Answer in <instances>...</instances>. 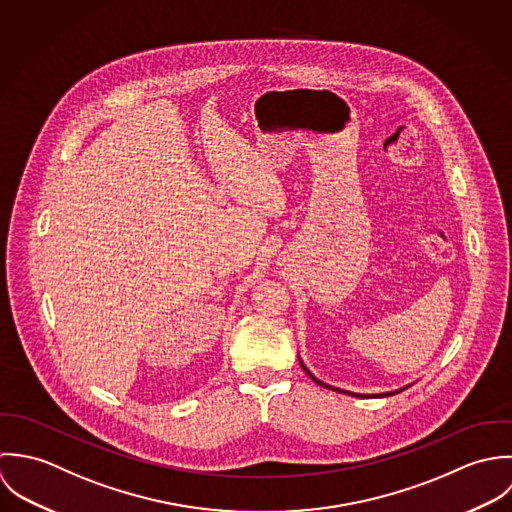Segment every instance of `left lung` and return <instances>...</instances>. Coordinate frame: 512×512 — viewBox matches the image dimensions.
I'll return each mask as SVG.
<instances>
[{"label":"left lung","instance_id":"left-lung-1","mask_svg":"<svg viewBox=\"0 0 512 512\" xmlns=\"http://www.w3.org/2000/svg\"><path fill=\"white\" fill-rule=\"evenodd\" d=\"M301 366H303V370L307 372L308 376L314 380V384H318V386H322V388H328V390H334V392H340V394H346V396H356V398H368L370 394H366V396H362V394H354V392H346V390H340V388H332V386H328V384H324V382H320L318 378H314L310 372H308L307 366L303 364V360H301ZM398 392H402V390H396V392H386V394H372V396H394V394H398Z\"/></svg>","mask_w":512,"mask_h":512}]
</instances>
